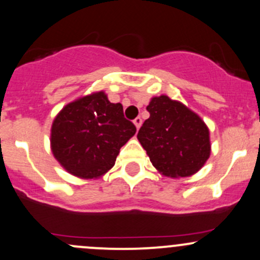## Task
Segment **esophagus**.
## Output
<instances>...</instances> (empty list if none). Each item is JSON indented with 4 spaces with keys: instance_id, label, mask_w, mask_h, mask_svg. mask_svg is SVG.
I'll use <instances>...</instances> for the list:
<instances>
[{
    "instance_id": "1",
    "label": "esophagus",
    "mask_w": 260,
    "mask_h": 260,
    "mask_svg": "<svg viewBox=\"0 0 260 260\" xmlns=\"http://www.w3.org/2000/svg\"><path fill=\"white\" fill-rule=\"evenodd\" d=\"M133 123H135L136 128H137V129H139V127H141V125H142V118H141V117H137V118H135V121H133Z\"/></svg>"
}]
</instances>
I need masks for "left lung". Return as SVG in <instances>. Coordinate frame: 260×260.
I'll list each match as a JSON object with an SVG mask.
<instances>
[{"instance_id":"1","label":"left lung","mask_w":260,"mask_h":260,"mask_svg":"<svg viewBox=\"0 0 260 260\" xmlns=\"http://www.w3.org/2000/svg\"><path fill=\"white\" fill-rule=\"evenodd\" d=\"M147 111L151 116L137 138L154 168L171 178L197 173L210 155L209 129L203 119L165 94L153 97Z\"/></svg>"}]
</instances>
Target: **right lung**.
Here are the masks:
<instances>
[{
	"mask_svg": "<svg viewBox=\"0 0 260 260\" xmlns=\"http://www.w3.org/2000/svg\"><path fill=\"white\" fill-rule=\"evenodd\" d=\"M135 133L121 103H111L101 91L62 108L52 123L51 149L68 173L98 178L114 166L121 147Z\"/></svg>",
	"mask_w": 260,
	"mask_h": 260,
	"instance_id": "1",
	"label": "right lung"
}]
</instances>
